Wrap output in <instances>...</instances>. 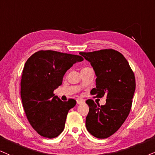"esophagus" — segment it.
Returning a JSON list of instances; mask_svg holds the SVG:
<instances>
[{"label":"esophagus","instance_id":"34e87169","mask_svg":"<svg viewBox=\"0 0 155 155\" xmlns=\"http://www.w3.org/2000/svg\"><path fill=\"white\" fill-rule=\"evenodd\" d=\"M84 101H84L83 99H79V98L77 99V103L78 104H83V103H84Z\"/></svg>","mask_w":155,"mask_h":155}]
</instances>
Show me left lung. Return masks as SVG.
<instances>
[{"instance_id": "8db88e82", "label": "left lung", "mask_w": 155, "mask_h": 155, "mask_svg": "<svg viewBox=\"0 0 155 155\" xmlns=\"http://www.w3.org/2000/svg\"><path fill=\"white\" fill-rule=\"evenodd\" d=\"M80 54L91 62L97 76L96 87L91 94L98 98L106 95L107 98L104 106L92 99L86 101L87 130L96 138H108L118 130L130 113L136 87L134 74L124 55L113 49Z\"/></svg>"}]
</instances>
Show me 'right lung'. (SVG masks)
<instances>
[{"label":"right lung","mask_w":155,"mask_h":155,"mask_svg":"<svg viewBox=\"0 0 155 155\" xmlns=\"http://www.w3.org/2000/svg\"><path fill=\"white\" fill-rule=\"evenodd\" d=\"M83 60L79 55L40 50L25 63L21 78L23 107L29 124L41 137L52 139L64 130L67 115L76 101H62L53 93L62 85L67 70Z\"/></svg>","instance_id":"1"}]
</instances>
